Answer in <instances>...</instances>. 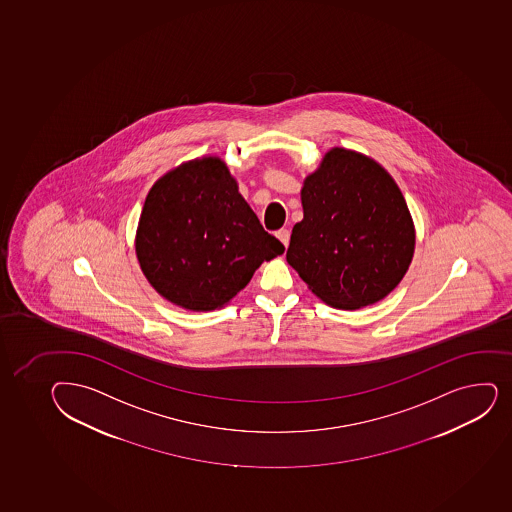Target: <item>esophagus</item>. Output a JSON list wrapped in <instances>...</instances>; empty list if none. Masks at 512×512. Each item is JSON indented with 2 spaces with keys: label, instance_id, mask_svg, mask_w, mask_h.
I'll list each match as a JSON object with an SVG mask.
<instances>
[{
  "label": "esophagus",
  "instance_id": "obj_1",
  "mask_svg": "<svg viewBox=\"0 0 512 512\" xmlns=\"http://www.w3.org/2000/svg\"><path fill=\"white\" fill-rule=\"evenodd\" d=\"M280 242L284 243V247L287 248L290 242V230L289 228H280L279 232L275 233Z\"/></svg>",
  "mask_w": 512,
  "mask_h": 512
}]
</instances>
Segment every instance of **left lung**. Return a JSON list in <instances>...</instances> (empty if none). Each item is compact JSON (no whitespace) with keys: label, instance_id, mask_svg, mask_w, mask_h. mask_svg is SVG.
<instances>
[{"label":"left lung","instance_id":"obj_1","mask_svg":"<svg viewBox=\"0 0 512 512\" xmlns=\"http://www.w3.org/2000/svg\"><path fill=\"white\" fill-rule=\"evenodd\" d=\"M287 262L327 306L356 311L405 277L415 225L391 174L375 159L332 148L301 190Z\"/></svg>","mask_w":512,"mask_h":512}]
</instances>
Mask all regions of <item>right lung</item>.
Returning a JSON list of instances; mask_svg holds the SVG:
<instances>
[{
    "label": "right lung",
    "mask_w": 512,
    "mask_h": 512,
    "mask_svg": "<svg viewBox=\"0 0 512 512\" xmlns=\"http://www.w3.org/2000/svg\"><path fill=\"white\" fill-rule=\"evenodd\" d=\"M134 243L159 296L195 312L227 306L265 260L284 253L218 156L181 163L154 183Z\"/></svg>",
    "instance_id": "right-lung-1"
}]
</instances>
